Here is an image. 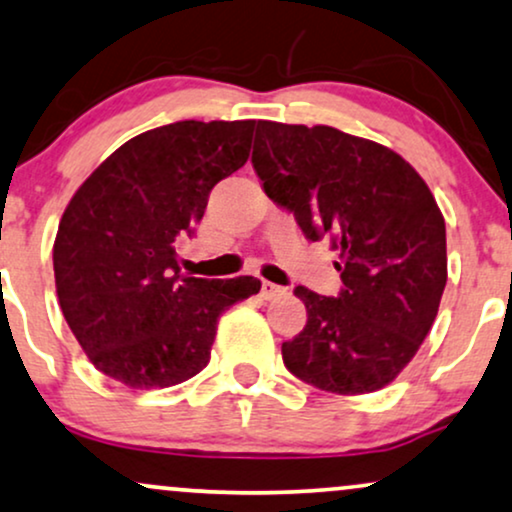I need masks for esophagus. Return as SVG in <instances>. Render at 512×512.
Returning <instances> with one entry per match:
<instances>
[{
	"instance_id": "1",
	"label": "esophagus",
	"mask_w": 512,
	"mask_h": 512,
	"mask_svg": "<svg viewBox=\"0 0 512 512\" xmlns=\"http://www.w3.org/2000/svg\"><path fill=\"white\" fill-rule=\"evenodd\" d=\"M283 293H286V288L276 286V283H272V281H262L260 295H262L264 300H274V298H279V295H283Z\"/></svg>"
}]
</instances>
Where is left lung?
Returning <instances> with one entry per match:
<instances>
[{"label":"left lung","mask_w":512,"mask_h":512,"mask_svg":"<svg viewBox=\"0 0 512 512\" xmlns=\"http://www.w3.org/2000/svg\"><path fill=\"white\" fill-rule=\"evenodd\" d=\"M252 166L307 238L331 240L343 281L336 298L295 288L307 324L281 346L283 365L338 396L384 389L420 350L446 288L432 190L389 147L331 126L257 121Z\"/></svg>","instance_id":"8db88e82"}]
</instances>
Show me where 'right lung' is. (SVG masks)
<instances>
[{"mask_svg": "<svg viewBox=\"0 0 512 512\" xmlns=\"http://www.w3.org/2000/svg\"><path fill=\"white\" fill-rule=\"evenodd\" d=\"M255 121H176L123 143L71 197L54 240L61 312L83 353L128 389H166L207 367L219 317L260 293L252 276L181 274L221 178L248 162Z\"/></svg>", "mask_w": 512, "mask_h": 512, "instance_id": "right-lung-1", "label": "right lung"}]
</instances>
